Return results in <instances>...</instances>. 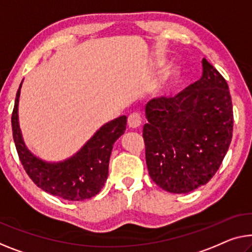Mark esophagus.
I'll return each mask as SVG.
<instances>
[{"label": "esophagus", "mask_w": 252, "mask_h": 252, "mask_svg": "<svg viewBox=\"0 0 252 252\" xmlns=\"http://www.w3.org/2000/svg\"><path fill=\"white\" fill-rule=\"evenodd\" d=\"M141 115L140 113H137V112H134V113L130 114L129 118H127V126L130 127H132V129H137L141 126Z\"/></svg>", "instance_id": "1"}]
</instances>
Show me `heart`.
Masks as SVG:
<instances>
[{"mask_svg": "<svg viewBox=\"0 0 252 252\" xmlns=\"http://www.w3.org/2000/svg\"><path fill=\"white\" fill-rule=\"evenodd\" d=\"M176 79H178V69L174 66L168 67L164 76L156 82L155 87H154V95L157 98H162V97L167 96L173 89Z\"/></svg>", "mask_w": 252, "mask_h": 252, "instance_id": "obj_1", "label": "heart"}]
</instances>
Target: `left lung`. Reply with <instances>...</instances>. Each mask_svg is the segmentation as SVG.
Instances as JSON below:
<instances>
[{
	"mask_svg": "<svg viewBox=\"0 0 252 252\" xmlns=\"http://www.w3.org/2000/svg\"><path fill=\"white\" fill-rule=\"evenodd\" d=\"M146 119V163L157 186L188 193L215 175L232 140L233 107L227 82L207 60L194 84L149 100Z\"/></svg>",
	"mask_w": 252,
	"mask_h": 252,
	"instance_id": "1",
	"label": "left lung"
}]
</instances>
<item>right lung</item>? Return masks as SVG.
Segmentation results:
<instances>
[{
    "label": "right lung",
    "mask_w": 252,
    "mask_h": 252,
    "mask_svg": "<svg viewBox=\"0 0 252 252\" xmlns=\"http://www.w3.org/2000/svg\"><path fill=\"white\" fill-rule=\"evenodd\" d=\"M22 81L14 100L11 123L19 158L29 178L40 189L65 200L79 201L96 196L107 180L112 149L125 133L126 116L122 115L100 126L69 158L47 162L33 155L22 138L18 115Z\"/></svg>",
    "instance_id": "obj_1"
}]
</instances>
